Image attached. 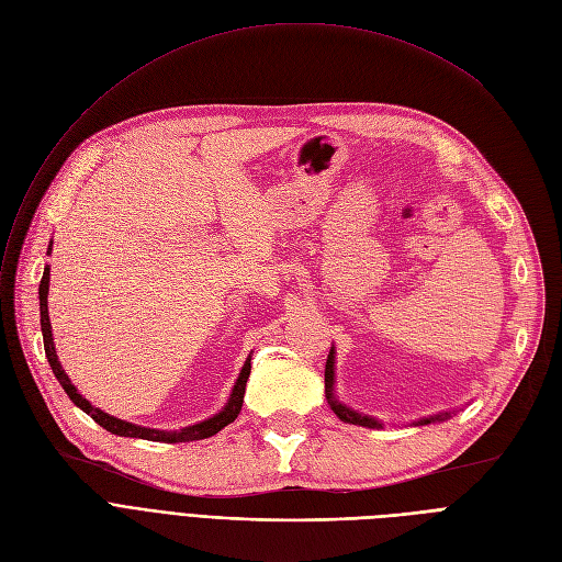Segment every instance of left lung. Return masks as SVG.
<instances>
[{"instance_id": "1", "label": "left lung", "mask_w": 562, "mask_h": 562, "mask_svg": "<svg viewBox=\"0 0 562 562\" xmlns=\"http://www.w3.org/2000/svg\"><path fill=\"white\" fill-rule=\"evenodd\" d=\"M325 391H327V400H329V405H331V409H334V414L340 418V420H345V423H352V425H363V427H382V423H378L375 418H368V416H361V414H357V412H352V409H347V407H342L340 403H336V397H334V350L329 352V357H327V368H325ZM443 418H448V414H441V416H435V418H423V420H418L420 425H425V423H432V420H443Z\"/></svg>"}]
</instances>
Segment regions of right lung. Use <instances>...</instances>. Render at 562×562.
<instances>
[{"instance_id": "add662e5", "label": "right lung", "mask_w": 562, "mask_h": 562, "mask_svg": "<svg viewBox=\"0 0 562 562\" xmlns=\"http://www.w3.org/2000/svg\"><path fill=\"white\" fill-rule=\"evenodd\" d=\"M52 251V249H49ZM47 288H49V267H45L43 272V279H41V285H38V295H41V331H43V345H45V355H47V361L52 366V372H55V378L59 380V384L64 386V391L68 393V397L72 400V403L87 412L100 427H104L106 432L112 435H119V437H135V439H148V441H169V443H176V441H199V439H207L212 435H217L222 427H226L228 423H233L239 414V409H243V400H245V386H247V380H249V372H251V359H247L243 372H239V378L233 386V393L228 397V405L215 414L212 418L203 420V423H196V425H190V427H182L180 432H167V430H150V427H142V425H132L127 420H121V418H114L110 414H104L102 409L93 407L87 397H82L77 393V389L70 384L68 375L64 372L59 359H57V352H55V342H52V327H49V315H47Z\"/></svg>"}]
</instances>
